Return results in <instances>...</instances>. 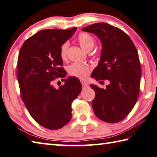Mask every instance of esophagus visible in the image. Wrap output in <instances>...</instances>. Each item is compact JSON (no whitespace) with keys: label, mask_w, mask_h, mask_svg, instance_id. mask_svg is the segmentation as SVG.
I'll list each match as a JSON object with an SVG mask.
<instances>
[{"label":"esophagus","mask_w":157,"mask_h":157,"mask_svg":"<svg viewBox=\"0 0 157 157\" xmlns=\"http://www.w3.org/2000/svg\"><path fill=\"white\" fill-rule=\"evenodd\" d=\"M81 83H82V87H83V88H87V87H88V84L87 82H85L82 81Z\"/></svg>","instance_id":"34e87169"}]
</instances>
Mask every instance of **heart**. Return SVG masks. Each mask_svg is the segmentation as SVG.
Listing matches in <instances>:
<instances>
[{
	"mask_svg": "<svg viewBox=\"0 0 157 157\" xmlns=\"http://www.w3.org/2000/svg\"><path fill=\"white\" fill-rule=\"evenodd\" d=\"M78 41L82 49L86 51H90L92 49L95 43V38L90 34L85 32L79 34ZM69 46V42H65L61 45L60 49H59V56L63 60L67 58ZM90 67L88 65L78 63V62L73 63L69 67V73L70 75L80 79L86 78L88 73H90Z\"/></svg>",
	"mask_w": 157,
	"mask_h": 157,
	"instance_id": "heart-1",
	"label": "heart"
}]
</instances>
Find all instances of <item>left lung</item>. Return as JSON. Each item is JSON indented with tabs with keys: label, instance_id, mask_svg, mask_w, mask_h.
Returning a JSON list of instances; mask_svg holds the SVG:
<instances>
[{
	"label": "left lung",
	"instance_id": "8db88e82",
	"mask_svg": "<svg viewBox=\"0 0 157 157\" xmlns=\"http://www.w3.org/2000/svg\"><path fill=\"white\" fill-rule=\"evenodd\" d=\"M82 30L95 33L102 43L100 60L91 78L110 82L106 89L90 85L95 93L94 113L101 121L117 123L131 112L139 98L141 67L137 50L127 33L105 22Z\"/></svg>",
	"mask_w": 157,
	"mask_h": 157
}]
</instances>
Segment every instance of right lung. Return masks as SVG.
I'll use <instances>...</instances> for the list:
<instances>
[{
	"label": "right lung",
	"instance_id": "obj_1",
	"mask_svg": "<svg viewBox=\"0 0 157 157\" xmlns=\"http://www.w3.org/2000/svg\"><path fill=\"white\" fill-rule=\"evenodd\" d=\"M76 29L40 31L25 41L19 52L17 78L21 99L34 120L50 130L59 129L70 121L71 103L82 90L75 77L65 79L59 88L53 86L56 79L67 75L59 49Z\"/></svg>",
	"mask_w": 157,
	"mask_h": 157
}]
</instances>
